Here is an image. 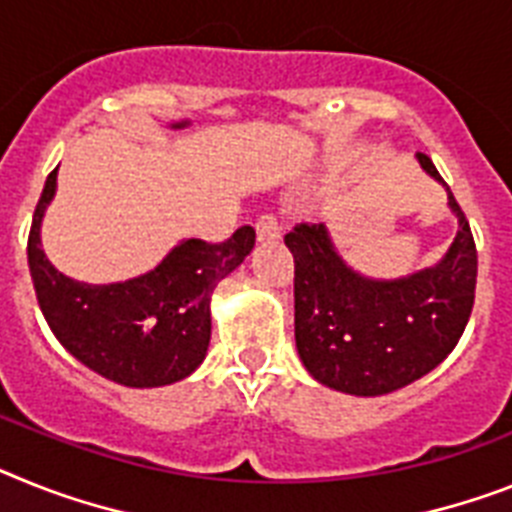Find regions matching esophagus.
Here are the masks:
<instances>
[{
	"label": "esophagus",
	"mask_w": 512,
	"mask_h": 512,
	"mask_svg": "<svg viewBox=\"0 0 512 512\" xmlns=\"http://www.w3.org/2000/svg\"><path fill=\"white\" fill-rule=\"evenodd\" d=\"M255 231L260 242H273V239L281 236V223H278V218L273 213H263V216L257 218Z\"/></svg>",
	"instance_id": "1"
}]
</instances>
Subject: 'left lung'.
I'll list each match as a JSON object with an SVG mask.
<instances>
[{
    "label": "left lung",
    "instance_id": "8db88e82",
    "mask_svg": "<svg viewBox=\"0 0 512 512\" xmlns=\"http://www.w3.org/2000/svg\"><path fill=\"white\" fill-rule=\"evenodd\" d=\"M416 158L445 184L429 156ZM448 203L458 216L448 255L401 281H372L346 268L322 223H296L286 234L296 349L317 382L351 395H385L427 375L455 349L474 307L476 244L450 190Z\"/></svg>",
    "mask_w": 512,
    "mask_h": 512
}]
</instances>
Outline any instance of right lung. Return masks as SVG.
<instances>
[{
    "label": "right lung",
    "mask_w": 512,
    "mask_h": 512,
    "mask_svg": "<svg viewBox=\"0 0 512 512\" xmlns=\"http://www.w3.org/2000/svg\"><path fill=\"white\" fill-rule=\"evenodd\" d=\"M57 190V169L44 184L28 234V268L38 307L64 349L106 380L158 388L192 375L210 343V296L255 247L242 226L223 242L187 239L150 273L93 286L62 276L41 249V218Z\"/></svg>",
    "instance_id": "obj_1"
}]
</instances>
